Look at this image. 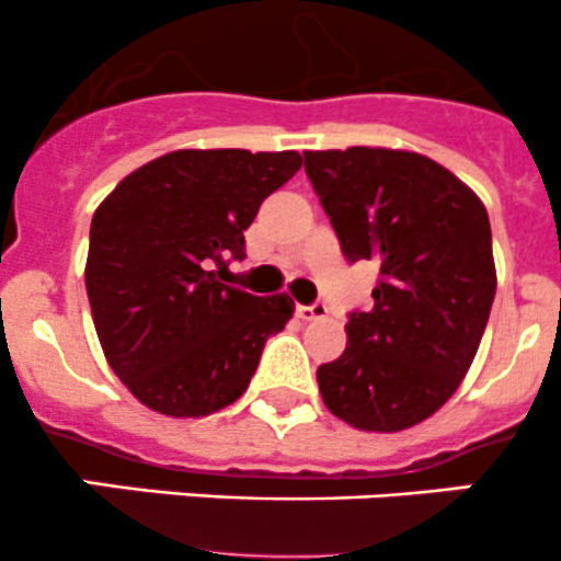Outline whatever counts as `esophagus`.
Segmentation results:
<instances>
[{"instance_id": "1", "label": "esophagus", "mask_w": 561, "mask_h": 561, "mask_svg": "<svg viewBox=\"0 0 561 561\" xmlns=\"http://www.w3.org/2000/svg\"><path fill=\"white\" fill-rule=\"evenodd\" d=\"M296 314L301 317V320H307V322H312V320H325V317H328V307H325V304H322V301L309 304V307H304V304H298Z\"/></svg>"}]
</instances>
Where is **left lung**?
<instances>
[{"instance_id": "8db88e82", "label": "left lung", "mask_w": 561, "mask_h": 561, "mask_svg": "<svg viewBox=\"0 0 561 561\" xmlns=\"http://www.w3.org/2000/svg\"><path fill=\"white\" fill-rule=\"evenodd\" d=\"M347 263L380 265L369 312H350L347 347L317 369L322 401L364 432H401L454 396L496 293L480 197L434 160L353 146L304 151Z\"/></svg>"}]
</instances>
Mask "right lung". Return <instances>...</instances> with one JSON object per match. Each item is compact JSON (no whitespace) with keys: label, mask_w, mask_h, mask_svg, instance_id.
I'll return each mask as SVG.
<instances>
[{"label":"right lung","mask_w":561,"mask_h":561,"mask_svg":"<svg viewBox=\"0 0 561 561\" xmlns=\"http://www.w3.org/2000/svg\"><path fill=\"white\" fill-rule=\"evenodd\" d=\"M301 168L298 151L184 149L146 162L100 203L87 293L103 353L138 401L171 417L233 404L293 298L225 285L244 230Z\"/></svg>","instance_id":"obj_1"}]
</instances>
